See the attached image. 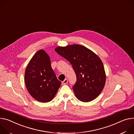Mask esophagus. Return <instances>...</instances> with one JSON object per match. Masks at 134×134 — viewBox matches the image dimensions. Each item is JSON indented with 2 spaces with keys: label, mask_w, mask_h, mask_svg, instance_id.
Instances as JSON below:
<instances>
[{
  "label": "esophagus",
  "mask_w": 134,
  "mask_h": 134,
  "mask_svg": "<svg viewBox=\"0 0 134 134\" xmlns=\"http://www.w3.org/2000/svg\"><path fill=\"white\" fill-rule=\"evenodd\" d=\"M67 82H68V80H67V79H65L64 80V81H63L62 84H66L67 83Z\"/></svg>",
  "instance_id": "obj_1"
}]
</instances>
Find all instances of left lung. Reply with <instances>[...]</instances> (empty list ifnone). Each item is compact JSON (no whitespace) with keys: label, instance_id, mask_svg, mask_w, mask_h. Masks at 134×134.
<instances>
[{"label":"left lung","instance_id":"obj_1","mask_svg":"<svg viewBox=\"0 0 134 134\" xmlns=\"http://www.w3.org/2000/svg\"><path fill=\"white\" fill-rule=\"evenodd\" d=\"M55 52L70 63L75 72L76 81L72 86L76 98L89 102L102 91L106 75L100 59L88 48L79 44L58 47Z\"/></svg>","mask_w":134,"mask_h":134}]
</instances>
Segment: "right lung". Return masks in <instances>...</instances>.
<instances>
[{
  "instance_id": "add662e5",
  "label": "right lung",
  "mask_w": 134,
  "mask_h": 134,
  "mask_svg": "<svg viewBox=\"0 0 134 134\" xmlns=\"http://www.w3.org/2000/svg\"><path fill=\"white\" fill-rule=\"evenodd\" d=\"M25 80L30 95L42 103L52 100L61 85L51 67L49 56L43 50L38 51L30 60Z\"/></svg>"
}]
</instances>
